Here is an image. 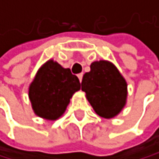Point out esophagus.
<instances>
[{"instance_id":"esophagus-1","label":"esophagus","mask_w":159,"mask_h":159,"mask_svg":"<svg viewBox=\"0 0 159 159\" xmlns=\"http://www.w3.org/2000/svg\"><path fill=\"white\" fill-rule=\"evenodd\" d=\"M78 78H79V81L82 82V79H83V73L78 74Z\"/></svg>"}]
</instances>
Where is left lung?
<instances>
[{"mask_svg":"<svg viewBox=\"0 0 159 159\" xmlns=\"http://www.w3.org/2000/svg\"><path fill=\"white\" fill-rule=\"evenodd\" d=\"M82 91L100 117L118 115L127 101V83L116 66L107 60L94 61L82 79Z\"/></svg>","mask_w":159,"mask_h":159,"instance_id":"8db88e82","label":"left lung"}]
</instances>
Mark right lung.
<instances>
[{"instance_id": "add662e5", "label": "right lung", "mask_w": 159, "mask_h": 159, "mask_svg": "<svg viewBox=\"0 0 159 159\" xmlns=\"http://www.w3.org/2000/svg\"><path fill=\"white\" fill-rule=\"evenodd\" d=\"M80 82L69 68H63L53 59L44 63L29 86V99L34 113L43 119L54 121L65 113Z\"/></svg>"}]
</instances>
